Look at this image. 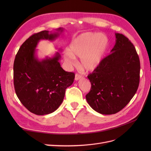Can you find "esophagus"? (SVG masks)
<instances>
[{"mask_svg": "<svg viewBox=\"0 0 151 151\" xmlns=\"http://www.w3.org/2000/svg\"><path fill=\"white\" fill-rule=\"evenodd\" d=\"M81 78H82V76H81L77 74H76V76H75V80L76 81H78L79 79H80Z\"/></svg>", "mask_w": 151, "mask_h": 151, "instance_id": "34e87169", "label": "esophagus"}]
</instances>
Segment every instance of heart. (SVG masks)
I'll return each instance as SVG.
<instances>
[{
    "instance_id": "obj_1",
    "label": "heart",
    "mask_w": 151,
    "mask_h": 151,
    "mask_svg": "<svg viewBox=\"0 0 151 151\" xmlns=\"http://www.w3.org/2000/svg\"><path fill=\"white\" fill-rule=\"evenodd\" d=\"M108 46L104 35L88 32L73 40L64 54V60L68 66L74 65L76 57L81 58L80 65L84 70L93 72L101 65Z\"/></svg>"
}]
</instances>
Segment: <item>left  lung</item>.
<instances>
[{"mask_svg":"<svg viewBox=\"0 0 151 151\" xmlns=\"http://www.w3.org/2000/svg\"><path fill=\"white\" fill-rule=\"evenodd\" d=\"M115 46L88 78L91 91L86 96L94 110L103 115L115 114L130 102L140 79V60L134 45L122 34L115 33Z\"/></svg>","mask_w":151,"mask_h":151,"instance_id":"1","label":"left lung"}]
</instances>
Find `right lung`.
<instances>
[{
	"label": "right lung",
	"instance_id": "add662e5",
	"mask_svg": "<svg viewBox=\"0 0 151 151\" xmlns=\"http://www.w3.org/2000/svg\"><path fill=\"white\" fill-rule=\"evenodd\" d=\"M64 29L42 31L27 39L19 48L14 62V85L17 98L28 110L37 115L54 112L62 104L65 89L75 74L61 67V56L38 58L36 47L40 40L55 41ZM62 51V49H59Z\"/></svg>",
	"mask_w": 151,
	"mask_h": 151
}]
</instances>
